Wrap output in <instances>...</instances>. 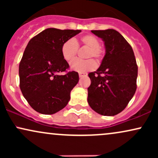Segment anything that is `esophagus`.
Returning <instances> with one entry per match:
<instances>
[{
  "label": "esophagus",
  "mask_w": 158,
  "mask_h": 158,
  "mask_svg": "<svg viewBox=\"0 0 158 158\" xmlns=\"http://www.w3.org/2000/svg\"><path fill=\"white\" fill-rule=\"evenodd\" d=\"M87 75H88V73H84V72H80V73H79V77H80V78L87 77Z\"/></svg>",
  "instance_id": "esophagus-1"
}]
</instances>
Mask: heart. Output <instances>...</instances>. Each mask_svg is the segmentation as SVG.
<instances>
[{
	"label": "heart",
	"instance_id": "1",
	"mask_svg": "<svg viewBox=\"0 0 158 158\" xmlns=\"http://www.w3.org/2000/svg\"><path fill=\"white\" fill-rule=\"evenodd\" d=\"M79 45L88 48V50L85 56L87 59L94 58L97 61H99L102 59L104 55V49L99 44V39L96 36L90 34L81 36L79 41L69 39L64 41L61 48V56L63 59L68 62L73 60L77 54L78 47ZM95 67V61L92 59H87V60L75 59L70 64L71 70L77 72L88 71L93 70Z\"/></svg>",
	"mask_w": 158,
	"mask_h": 158
}]
</instances>
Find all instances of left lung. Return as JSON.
<instances>
[{"instance_id": "8db88e82", "label": "left lung", "mask_w": 158, "mask_h": 158, "mask_svg": "<svg viewBox=\"0 0 158 158\" xmlns=\"http://www.w3.org/2000/svg\"><path fill=\"white\" fill-rule=\"evenodd\" d=\"M102 39L106 55L97 71L88 74V102L97 113L114 116L120 113L135 95L137 68L131 45L113 29L91 30Z\"/></svg>"}]
</instances>
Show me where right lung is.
Listing matches in <instances>:
<instances>
[{"mask_svg":"<svg viewBox=\"0 0 158 158\" xmlns=\"http://www.w3.org/2000/svg\"><path fill=\"white\" fill-rule=\"evenodd\" d=\"M80 32L48 28L29 41L19 64L20 88L30 106L39 113L53 114L68 105L79 74L75 71L58 74L69 68L61 48L64 41Z\"/></svg>","mask_w":158,"mask_h":158,"instance_id":"1","label":"right lung"}]
</instances>
